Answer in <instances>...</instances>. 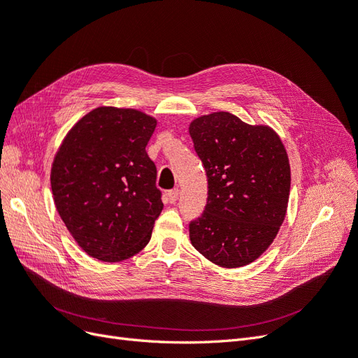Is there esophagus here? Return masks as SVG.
<instances>
[{
	"label": "esophagus",
	"instance_id": "esophagus-1",
	"mask_svg": "<svg viewBox=\"0 0 358 358\" xmlns=\"http://www.w3.org/2000/svg\"><path fill=\"white\" fill-rule=\"evenodd\" d=\"M178 189H172V190H169L168 193H166V198H168V201H169V203H174L177 199H178Z\"/></svg>",
	"mask_w": 358,
	"mask_h": 358
}]
</instances>
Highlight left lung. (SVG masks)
<instances>
[{
    "label": "left lung",
    "mask_w": 358,
    "mask_h": 358,
    "mask_svg": "<svg viewBox=\"0 0 358 358\" xmlns=\"http://www.w3.org/2000/svg\"><path fill=\"white\" fill-rule=\"evenodd\" d=\"M208 178L203 214L189 226L192 245L220 268L259 259L282 224L290 196L287 150L268 124L217 111L189 124Z\"/></svg>",
    "instance_id": "1"
}]
</instances>
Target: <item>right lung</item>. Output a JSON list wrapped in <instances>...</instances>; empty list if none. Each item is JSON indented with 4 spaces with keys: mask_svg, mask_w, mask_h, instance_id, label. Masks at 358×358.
Listing matches in <instances>:
<instances>
[{
    "mask_svg": "<svg viewBox=\"0 0 358 358\" xmlns=\"http://www.w3.org/2000/svg\"><path fill=\"white\" fill-rule=\"evenodd\" d=\"M157 120L102 106L68 131L55 155L50 184L56 210L78 247L101 262L140 252L164 210L156 166L145 145Z\"/></svg>",
    "mask_w": 358,
    "mask_h": 358,
    "instance_id": "obj_1",
    "label": "right lung"
}]
</instances>
